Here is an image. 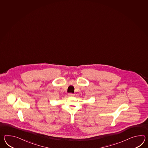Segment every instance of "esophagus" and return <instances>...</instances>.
<instances>
[{"instance_id":"obj_1","label":"esophagus","mask_w":148,"mask_h":148,"mask_svg":"<svg viewBox=\"0 0 148 148\" xmlns=\"http://www.w3.org/2000/svg\"><path fill=\"white\" fill-rule=\"evenodd\" d=\"M68 95H69V97H73V96L74 95V94L70 93H69V94H68Z\"/></svg>"}]
</instances>
